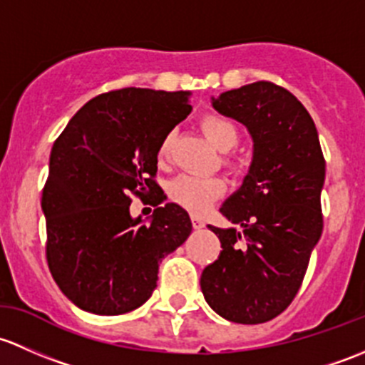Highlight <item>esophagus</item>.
I'll use <instances>...</instances> for the list:
<instances>
[{
    "label": "esophagus",
    "mask_w": 365,
    "mask_h": 365,
    "mask_svg": "<svg viewBox=\"0 0 365 365\" xmlns=\"http://www.w3.org/2000/svg\"><path fill=\"white\" fill-rule=\"evenodd\" d=\"M191 223H193V228H197V230H200V228L205 227L204 220H202V217H198V216L191 217Z\"/></svg>",
    "instance_id": "1"
}]
</instances>
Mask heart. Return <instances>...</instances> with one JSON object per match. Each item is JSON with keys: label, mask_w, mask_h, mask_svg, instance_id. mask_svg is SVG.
<instances>
[{"label": "heart", "mask_w": 365, "mask_h": 365, "mask_svg": "<svg viewBox=\"0 0 365 365\" xmlns=\"http://www.w3.org/2000/svg\"><path fill=\"white\" fill-rule=\"evenodd\" d=\"M202 131L210 144L220 151H230L239 142V128L232 119L220 114H207L200 123ZM172 135H165L158 145V161L165 163L170 158ZM225 193V181L217 175L181 174L168 184V197L193 214L205 212L214 200Z\"/></svg>", "instance_id": "b5f03b06"}]
</instances>
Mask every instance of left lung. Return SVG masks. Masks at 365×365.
I'll use <instances>...</instances> for the list:
<instances>
[{
    "instance_id": "1",
    "label": "left lung",
    "mask_w": 365,
    "mask_h": 365,
    "mask_svg": "<svg viewBox=\"0 0 365 365\" xmlns=\"http://www.w3.org/2000/svg\"><path fill=\"white\" fill-rule=\"evenodd\" d=\"M212 107L247 128L253 160L220 207L234 227L209 225L223 251L200 288L225 320L257 325L283 313L302 284L323 230L325 160L309 112L272 82L221 93Z\"/></svg>"
}]
</instances>
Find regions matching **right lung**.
Here are the masks:
<instances>
[{
	"label": "right lung",
	"instance_id": "1",
	"mask_svg": "<svg viewBox=\"0 0 365 365\" xmlns=\"http://www.w3.org/2000/svg\"><path fill=\"white\" fill-rule=\"evenodd\" d=\"M190 112V91L118 89L89 100L52 145L42 195L47 264L81 309L112 317L140 307L155 292L161 258L191 234L190 216L174 202L148 223L130 214L131 195L160 190L158 145Z\"/></svg>",
	"mask_w": 365,
	"mask_h": 365
}]
</instances>
